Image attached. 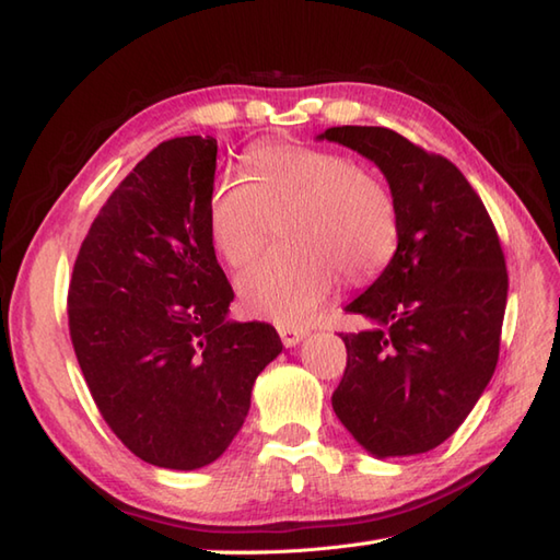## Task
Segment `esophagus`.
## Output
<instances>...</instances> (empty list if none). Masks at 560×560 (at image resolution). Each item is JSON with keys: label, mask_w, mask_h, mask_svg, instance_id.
<instances>
[{"label": "esophagus", "mask_w": 560, "mask_h": 560, "mask_svg": "<svg viewBox=\"0 0 560 560\" xmlns=\"http://www.w3.org/2000/svg\"><path fill=\"white\" fill-rule=\"evenodd\" d=\"M277 329H279V337L283 341V347H295V343H301L307 337V329H303V327L277 325Z\"/></svg>", "instance_id": "obj_1"}]
</instances>
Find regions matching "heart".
<instances>
[{"label":"heart","mask_w":560,"mask_h":560,"mask_svg":"<svg viewBox=\"0 0 560 560\" xmlns=\"http://www.w3.org/2000/svg\"><path fill=\"white\" fill-rule=\"evenodd\" d=\"M273 249L237 281L243 305L279 325H303L335 291L373 277L395 255L399 219L387 185L349 156L295 144H257L245 153V180L223 175L211 187L209 235L233 269H243L281 219Z\"/></svg>","instance_id":"b5f03b06"}]
</instances>
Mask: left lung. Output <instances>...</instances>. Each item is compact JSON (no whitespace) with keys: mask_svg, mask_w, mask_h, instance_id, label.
I'll list each match as a JSON object with an SVG mask.
<instances>
[{"mask_svg":"<svg viewBox=\"0 0 560 560\" xmlns=\"http://www.w3.org/2000/svg\"><path fill=\"white\" fill-rule=\"evenodd\" d=\"M371 159L395 197L399 237L385 271L347 313V371L331 407L375 457H407L457 431L498 363L508 271L495 225L455 163L387 127H329Z\"/></svg>","mask_w":560,"mask_h":560,"instance_id":"1","label":"left lung"}]
</instances>
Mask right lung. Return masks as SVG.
Masks as SVG:
<instances>
[{
	"label": "right lung",
	"instance_id": "obj_1",
	"mask_svg": "<svg viewBox=\"0 0 560 560\" xmlns=\"http://www.w3.org/2000/svg\"><path fill=\"white\" fill-rule=\"evenodd\" d=\"M217 139L163 141L93 219L71 271L69 337L91 397L139 459L199 469L241 431L257 375L283 343L229 323L233 289L207 207Z\"/></svg>",
	"mask_w": 560,
	"mask_h": 560
}]
</instances>
